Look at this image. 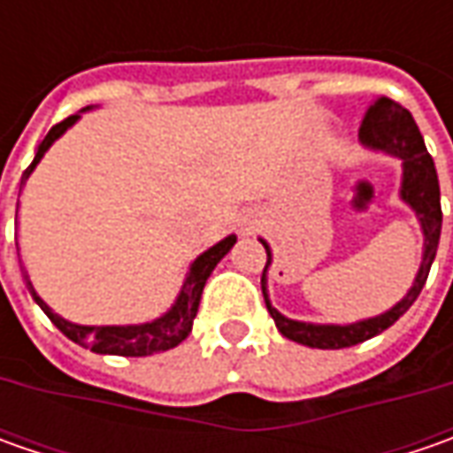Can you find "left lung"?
<instances>
[{
	"label": "left lung",
	"instance_id": "1",
	"mask_svg": "<svg viewBox=\"0 0 453 453\" xmlns=\"http://www.w3.org/2000/svg\"><path fill=\"white\" fill-rule=\"evenodd\" d=\"M360 141L363 146L371 150H383L388 156H395L403 161V181H401V199L409 203L416 211V217L421 221L424 229V262L418 267V274L413 280V288L409 295L398 304H393L388 312L375 315L368 320L350 322V325H315V322L289 320L282 312H277L272 307L267 297V267L272 265L270 244L262 239L265 250H267V265L262 272V295L270 310L272 320L277 325V330L288 340H295L307 348H320V350H340V348H350L363 340H371L378 333H383L386 327H391L411 304L416 303V297L421 295V289L426 285L428 270L434 265L436 247H439V236H441V191H439V176H436V165L434 158L428 156L424 135L418 131L416 120L411 113L395 103L391 97H378L373 105L363 115L360 123Z\"/></svg>",
	"mask_w": 453,
	"mask_h": 453
}]
</instances>
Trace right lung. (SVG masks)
Returning a JSON list of instances; mask_svg holds the SVG:
<instances>
[{"mask_svg": "<svg viewBox=\"0 0 453 453\" xmlns=\"http://www.w3.org/2000/svg\"><path fill=\"white\" fill-rule=\"evenodd\" d=\"M88 111V108H85ZM80 115H70L65 118L62 123L52 126L50 133L44 135V141L40 143V149L35 153V161L29 164L25 173H22V186L29 179V173L35 171V165L40 164V158L44 156V150L50 149L62 133L67 131ZM19 186V191H22ZM236 236L229 234L226 239H221L219 244H214L211 250H206L203 254H199L194 259V265L188 267V274H186V282H183L181 292L176 297L173 307L156 318V320L143 322V325H75V322L65 320L60 315H55L50 310V304L44 303L42 297L35 292L32 282H27V288L32 292L35 303L40 304L44 310V315L50 320L55 322V327L60 330L62 335L78 342L82 348H90L93 353H103V356H123V357H143V356H153V353H164V350H171L176 348L179 342L188 338L191 333V325H194V318L199 312V303H201V292H203V285L209 280V274L214 272L221 257L229 252L234 247Z\"/></svg>", "mask_w": 453, "mask_h": 453, "instance_id": "obj_1", "label": "right lung"}]
</instances>
